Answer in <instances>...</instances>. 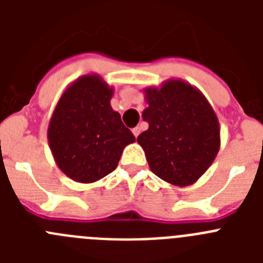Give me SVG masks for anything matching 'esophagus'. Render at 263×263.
Segmentation results:
<instances>
[{"instance_id":"esophagus-1","label":"esophagus","mask_w":263,"mask_h":263,"mask_svg":"<svg viewBox=\"0 0 263 263\" xmlns=\"http://www.w3.org/2000/svg\"><path fill=\"white\" fill-rule=\"evenodd\" d=\"M139 133H141V127H139V126L134 127V129H133V134H134V137H138V136H139Z\"/></svg>"}]
</instances>
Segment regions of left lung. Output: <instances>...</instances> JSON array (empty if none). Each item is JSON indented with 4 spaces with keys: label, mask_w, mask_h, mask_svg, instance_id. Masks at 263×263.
I'll list each match as a JSON object with an SVG mask.
<instances>
[{
    "label": "left lung",
    "mask_w": 263,
    "mask_h": 263,
    "mask_svg": "<svg viewBox=\"0 0 263 263\" xmlns=\"http://www.w3.org/2000/svg\"><path fill=\"white\" fill-rule=\"evenodd\" d=\"M148 129L137 142L148 167L164 182L187 187L199 180L220 150V124L200 90L182 79L143 89Z\"/></svg>",
    "instance_id": "1"
}]
</instances>
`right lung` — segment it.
<instances>
[{"label":"right lung","instance_id":"1","mask_svg":"<svg viewBox=\"0 0 263 263\" xmlns=\"http://www.w3.org/2000/svg\"><path fill=\"white\" fill-rule=\"evenodd\" d=\"M113 87L96 73L66 88L48 122L47 139L63 174L78 183H95L115 171L124 148L136 137L110 106Z\"/></svg>","mask_w":263,"mask_h":263}]
</instances>
